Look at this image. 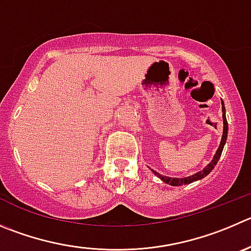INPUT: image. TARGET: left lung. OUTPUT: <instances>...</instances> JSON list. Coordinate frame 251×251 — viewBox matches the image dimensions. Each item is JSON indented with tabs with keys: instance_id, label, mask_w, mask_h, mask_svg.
I'll return each mask as SVG.
<instances>
[{
	"instance_id": "8db88e82",
	"label": "left lung",
	"mask_w": 251,
	"mask_h": 251,
	"mask_svg": "<svg viewBox=\"0 0 251 251\" xmlns=\"http://www.w3.org/2000/svg\"><path fill=\"white\" fill-rule=\"evenodd\" d=\"M222 111H223L224 127H223V135H222L221 144H219V148H218V150H217L216 155H214L213 160H212L211 163H209L208 165L203 169V170L200 171V173H197V174H195V175H192V176L185 177V178H171V177H168V176L160 175V174H157L156 171H152V173H154L156 176H159V178H161V180H163L165 183H169V185H173V186H181V185H186V183H191V182H193V181L201 180V178H203L204 176L208 175V174L213 170L214 166L217 165V163H218L219 157H221V155H222V151H223L224 144H226V134H228V122H226V107H224L223 102H222Z\"/></svg>"
}]
</instances>
